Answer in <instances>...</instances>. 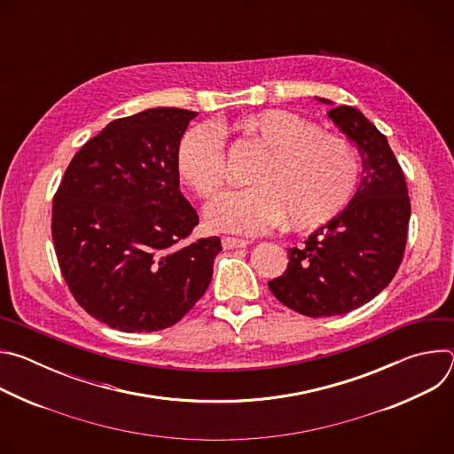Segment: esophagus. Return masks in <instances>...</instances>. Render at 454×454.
Instances as JSON below:
<instances>
[{
    "label": "esophagus",
    "mask_w": 454,
    "mask_h": 454,
    "mask_svg": "<svg viewBox=\"0 0 454 454\" xmlns=\"http://www.w3.org/2000/svg\"><path fill=\"white\" fill-rule=\"evenodd\" d=\"M221 244H223L224 249H237V247H246V246H247L246 240H242V239H233V237H223Z\"/></svg>",
    "instance_id": "34e87169"
}]
</instances>
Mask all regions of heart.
I'll use <instances>...</instances> for the list:
<instances>
[{
    "label": "heart",
    "instance_id": "heart-1",
    "mask_svg": "<svg viewBox=\"0 0 454 454\" xmlns=\"http://www.w3.org/2000/svg\"><path fill=\"white\" fill-rule=\"evenodd\" d=\"M264 158L258 161L254 186L221 193L207 208L214 230L261 235L286 217L294 228H314L333 219L352 198L359 177L356 149L343 138L287 111H262L237 121ZM184 183L208 198L226 183V153L214 125L188 129L177 151Z\"/></svg>",
    "mask_w": 454,
    "mask_h": 454
}]
</instances>
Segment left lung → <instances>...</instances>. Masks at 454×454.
<instances>
[{"mask_svg":"<svg viewBox=\"0 0 454 454\" xmlns=\"http://www.w3.org/2000/svg\"><path fill=\"white\" fill-rule=\"evenodd\" d=\"M327 114L361 153V183L343 212L287 249L286 273L268 282L278 301L310 317L347 314L392 282L411 215L406 179L386 137L356 107Z\"/></svg>","mask_w":454,"mask_h":454,"instance_id":"obj_1","label":"left lung"}]
</instances>
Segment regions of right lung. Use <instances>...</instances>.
<instances>
[{
    "label": "right lung",
    "instance_id": "obj_1",
    "mask_svg": "<svg viewBox=\"0 0 454 454\" xmlns=\"http://www.w3.org/2000/svg\"><path fill=\"white\" fill-rule=\"evenodd\" d=\"M196 116L156 107L113 120L57 188L51 237L60 273L77 303L111 329H167L210 286L221 239H188L200 217L179 190V142Z\"/></svg>",
    "mask_w": 454,
    "mask_h": 454
}]
</instances>
